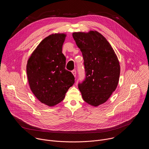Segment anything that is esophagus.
Returning <instances> with one entry per match:
<instances>
[{"mask_svg": "<svg viewBox=\"0 0 149 149\" xmlns=\"http://www.w3.org/2000/svg\"><path fill=\"white\" fill-rule=\"evenodd\" d=\"M72 74L74 75V76L75 77H76V71H75V70H72Z\"/></svg>", "mask_w": 149, "mask_h": 149, "instance_id": "obj_1", "label": "esophagus"}]
</instances>
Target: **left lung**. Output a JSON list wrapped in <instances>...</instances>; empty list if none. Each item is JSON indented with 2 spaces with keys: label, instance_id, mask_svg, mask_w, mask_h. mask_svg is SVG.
Returning a JSON list of instances; mask_svg holds the SVG:
<instances>
[{
  "label": "left lung",
  "instance_id": "obj_1",
  "mask_svg": "<svg viewBox=\"0 0 149 149\" xmlns=\"http://www.w3.org/2000/svg\"><path fill=\"white\" fill-rule=\"evenodd\" d=\"M72 36L82 52L86 72L78 88L83 100L97 107L107 101L117 87L119 61L109 42L97 31L74 32Z\"/></svg>",
  "mask_w": 149,
  "mask_h": 149
}]
</instances>
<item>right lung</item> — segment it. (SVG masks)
<instances>
[{
  "label": "right lung",
  "instance_id": "obj_1",
  "mask_svg": "<svg viewBox=\"0 0 149 149\" xmlns=\"http://www.w3.org/2000/svg\"><path fill=\"white\" fill-rule=\"evenodd\" d=\"M66 35L55 33L42 40L31 54L26 65L30 88L42 103L49 107L61 102L75 82L65 69L62 48Z\"/></svg>",
  "mask_w": 149,
  "mask_h": 149
}]
</instances>
